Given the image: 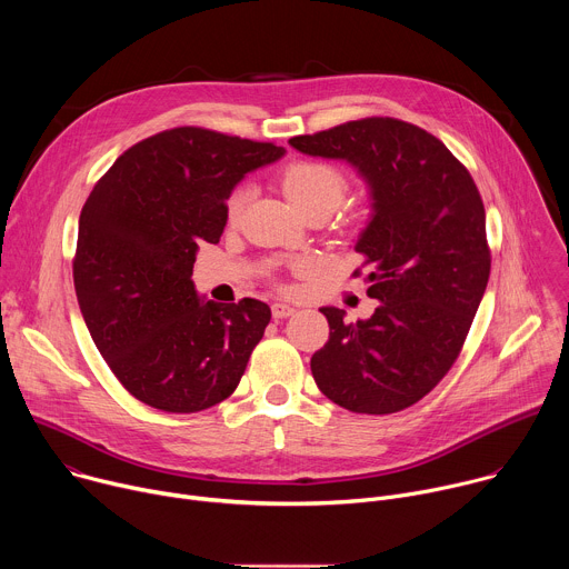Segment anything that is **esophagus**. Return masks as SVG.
I'll use <instances>...</instances> for the list:
<instances>
[{
  "label": "esophagus",
  "mask_w": 569,
  "mask_h": 569,
  "mask_svg": "<svg viewBox=\"0 0 569 569\" xmlns=\"http://www.w3.org/2000/svg\"><path fill=\"white\" fill-rule=\"evenodd\" d=\"M295 312V306H290V303H283V301H279V303H272V317L274 319H283V317H290Z\"/></svg>",
  "instance_id": "obj_1"
}]
</instances>
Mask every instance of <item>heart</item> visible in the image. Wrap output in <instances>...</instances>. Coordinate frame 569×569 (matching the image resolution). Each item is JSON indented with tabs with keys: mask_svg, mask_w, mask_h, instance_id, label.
Wrapping results in <instances>:
<instances>
[{
	"mask_svg": "<svg viewBox=\"0 0 569 569\" xmlns=\"http://www.w3.org/2000/svg\"><path fill=\"white\" fill-rule=\"evenodd\" d=\"M281 187L297 211H306L310 207H329L333 211L347 193L345 176L323 161H295L286 169ZM242 202H246V191H236L229 198V220L240 213Z\"/></svg>",
	"mask_w": 569,
	"mask_h": 569,
	"instance_id": "heart-1",
	"label": "heart"
}]
</instances>
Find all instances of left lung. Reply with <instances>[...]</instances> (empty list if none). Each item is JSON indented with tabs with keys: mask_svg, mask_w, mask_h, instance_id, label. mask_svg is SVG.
<instances>
[{
	"mask_svg": "<svg viewBox=\"0 0 569 569\" xmlns=\"http://www.w3.org/2000/svg\"><path fill=\"white\" fill-rule=\"evenodd\" d=\"M340 159L369 193L353 250L371 266L369 319L319 308L329 342L312 360L321 393L358 415H391L421 400L452 367L491 274L486 213L470 173L430 132L371 117L288 141ZM358 274V272H356Z\"/></svg>",
	"mask_w": 569,
	"mask_h": 569,
	"instance_id": "1",
	"label": "left lung"
}]
</instances>
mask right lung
Returning a JSON list of instances; mask_svg holds the SVG:
<instances>
[{
  "label": "right lung",
  "instance_id": "right-lung-1",
  "mask_svg": "<svg viewBox=\"0 0 569 569\" xmlns=\"http://www.w3.org/2000/svg\"><path fill=\"white\" fill-rule=\"evenodd\" d=\"M283 154L274 143L173 128L128 148L80 211V312L112 373L150 408L202 412L246 373L270 306L204 299L191 274L202 242L220 240L236 184Z\"/></svg>",
  "mask_w": 569,
  "mask_h": 569
}]
</instances>
